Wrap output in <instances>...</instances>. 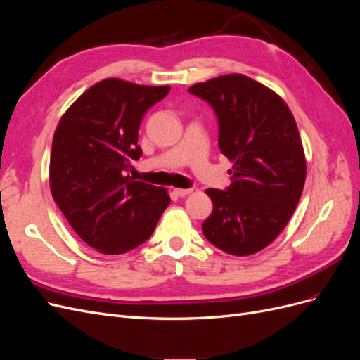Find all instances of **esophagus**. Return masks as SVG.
Returning a JSON list of instances; mask_svg holds the SVG:
<instances>
[{"label": "esophagus", "instance_id": "1", "mask_svg": "<svg viewBox=\"0 0 360 360\" xmlns=\"http://www.w3.org/2000/svg\"><path fill=\"white\" fill-rule=\"evenodd\" d=\"M172 192H174V195H176V197L183 198V197H186V195H189L192 192V189L191 188L189 189H174Z\"/></svg>", "mask_w": 360, "mask_h": 360}]
</instances>
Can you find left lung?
<instances>
[{
  "instance_id": "obj_1",
  "label": "left lung",
  "mask_w": 360,
  "mask_h": 360,
  "mask_svg": "<svg viewBox=\"0 0 360 360\" xmlns=\"http://www.w3.org/2000/svg\"><path fill=\"white\" fill-rule=\"evenodd\" d=\"M189 93L212 106L217 144L233 162L231 184L207 189L213 212L207 240L231 255H252L275 240L296 210L307 176L297 124L285 102L245 75L195 84Z\"/></svg>"
}]
</instances>
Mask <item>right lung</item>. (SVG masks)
<instances>
[{
    "instance_id": "1",
    "label": "right lung",
    "mask_w": 360,
    "mask_h": 360,
    "mask_svg": "<svg viewBox=\"0 0 360 360\" xmlns=\"http://www.w3.org/2000/svg\"><path fill=\"white\" fill-rule=\"evenodd\" d=\"M169 86L110 78L97 82L60 120L52 141L53 201L82 240L118 255L143 245L169 205L167 189L134 180L127 171L143 150L139 124Z\"/></svg>"
}]
</instances>
